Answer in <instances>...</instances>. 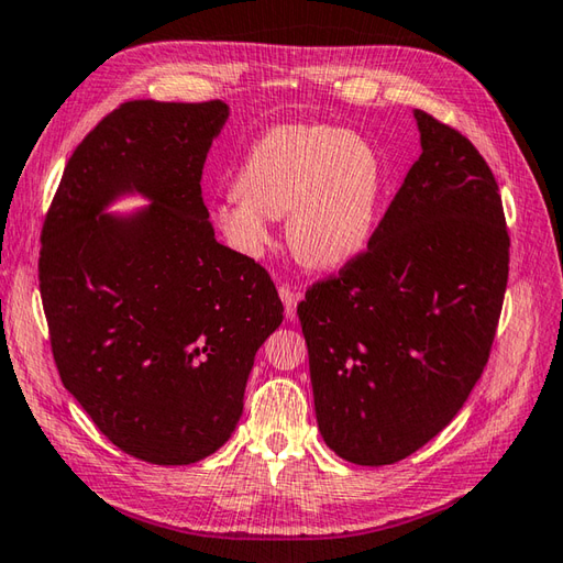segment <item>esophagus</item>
Instances as JSON below:
<instances>
[{"instance_id": "obj_1", "label": "esophagus", "mask_w": 563, "mask_h": 563, "mask_svg": "<svg viewBox=\"0 0 563 563\" xmlns=\"http://www.w3.org/2000/svg\"><path fill=\"white\" fill-rule=\"evenodd\" d=\"M278 292H280V300H283V305H285V317L295 319V314H297V302H300V292H295V290L290 288V285H280Z\"/></svg>"}]
</instances>
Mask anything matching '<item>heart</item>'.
Masks as SVG:
<instances>
[{
	"mask_svg": "<svg viewBox=\"0 0 563 563\" xmlns=\"http://www.w3.org/2000/svg\"><path fill=\"white\" fill-rule=\"evenodd\" d=\"M234 190L210 218L244 256L273 244V220L288 214V242L307 266L336 268L367 246L375 227L382 166L361 135L321 123L266 130L244 154Z\"/></svg>",
	"mask_w": 563,
	"mask_h": 563,
	"instance_id": "1",
	"label": "heart"
}]
</instances>
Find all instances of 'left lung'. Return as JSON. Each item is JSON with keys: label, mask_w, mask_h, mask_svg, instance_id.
Returning <instances> with one entry per match:
<instances>
[{"label": "left lung", "mask_w": 563, "mask_h": 563, "mask_svg": "<svg viewBox=\"0 0 563 563\" xmlns=\"http://www.w3.org/2000/svg\"><path fill=\"white\" fill-rule=\"evenodd\" d=\"M413 115L423 152L367 249L297 305L321 438L363 466L409 457L457 416L508 285L492 169L460 130Z\"/></svg>", "instance_id": "1"}]
</instances>
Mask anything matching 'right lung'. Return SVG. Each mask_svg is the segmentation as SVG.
I'll use <instances>...</instances> for the list:
<instances>
[{
    "instance_id": "1",
    "label": "right lung",
    "mask_w": 563,
    "mask_h": 563,
    "mask_svg": "<svg viewBox=\"0 0 563 563\" xmlns=\"http://www.w3.org/2000/svg\"><path fill=\"white\" fill-rule=\"evenodd\" d=\"M224 101H125L65 166L38 280L59 379L115 448L206 460L236 428L254 355L283 321L268 271L214 239L200 178ZM123 192L153 202L125 219Z\"/></svg>"
}]
</instances>
